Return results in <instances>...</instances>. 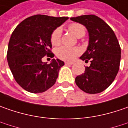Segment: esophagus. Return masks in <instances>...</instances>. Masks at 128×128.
I'll return each instance as SVG.
<instances>
[{
  "label": "esophagus",
  "instance_id": "1",
  "mask_svg": "<svg viewBox=\"0 0 128 128\" xmlns=\"http://www.w3.org/2000/svg\"><path fill=\"white\" fill-rule=\"evenodd\" d=\"M65 64H66V65H72V64H73V62H65Z\"/></svg>",
  "mask_w": 128,
  "mask_h": 128
}]
</instances>
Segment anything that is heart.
Returning <instances> with one entry per match:
<instances>
[{
    "instance_id": "heart-1",
    "label": "heart",
    "mask_w": 128,
    "mask_h": 128,
    "mask_svg": "<svg viewBox=\"0 0 128 128\" xmlns=\"http://www.w3.org/2000/svg\"><path fill=\"white\" fill-rule=\"evenodd\" d=\"M69 31L74 34L76 38H81L86 34V29L79 23H72L68 25ZM62 28H56L51 34L50 40L53 45H59L61 42L62 38ZM81 53V50L78 47H69L62 46L56 50V56L61 60L65 61H72Z\"/></svg>"
}]
</instances>
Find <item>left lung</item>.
Returning <instances> with one entry per match:
<instances>
[{
	"label": "left lung",
	"instance_id": "left-lung-1",
	"mask_svg": "<svg viewBox=\"0 0 128 128\" xmlns=\"http://www.w3.org/2000/svg\"><path fill=\"white\" fill-rule=\"evenodd\" d=\"M84 25L88 30L89 42L87 50L80 59L89 66L75 78L76 84L87 94H98L106 89L114 81L119 70L121 50L113 30L106 22L94 15L70 18Z\"/></svg>",
	"mask_w": 128,
	"mask_h": 128
}]
</instances>
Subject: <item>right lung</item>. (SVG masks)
<instances>
[{
    "label": "right lung",
    "instance_id": "1",
    "mask_svg": "<svg viewBox=\"0 0 128 128\" xmlns=\"http://www.w3.org/2000/svg\"><path fill=\"white\" fill-rule=\"evenodd\" d=\"M68 18L36 15L22 21L12 32L7 60L15 80L23 89L39 94L55 84L64 62L53 59L47 64L42 59L46 55L54 57L51 34Z\"/></svg>",
    "mask_w": 128,
    "mask_h": 128
}]
</instances>
